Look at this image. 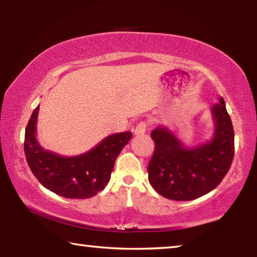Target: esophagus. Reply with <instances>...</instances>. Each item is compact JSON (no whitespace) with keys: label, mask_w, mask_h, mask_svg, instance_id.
<instances>
[{"label":"esophagus","mask_w":257,"mask_h":257,"mask_svg":"<svg viewBox=\"0 0 257 257\" xmlns=\"http://www.w3.org/2000/svg\"><path fill=\"white\" fill-rule=\"evenodd\" d=\"M146 123L145 122H141L136 125V128L134 129V134L136 136H141V135H144L146 132Z\"/></svg>","instance_id":"34e87169"}]
</instances>
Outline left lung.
I'll return each mask as SVG.
<instances>
[{
  "label": "left lung",
  "mask_w": 257,
  "mask_h": 257,
  "mask_svg": "<svg viewBox=\"0 0 257 257\" xmlns=\"http://www.w3.org/2000/svg\"><path fill=\"white\" fill-rule=\"evenodd\" d=\"M214 132L210 141L187 146L167 125L151 134L155 151L149 163V181L172 201H191L210 193L229 171L234 151L232 122L222 97L211 108Z\"/></svg>",
  "instance_id": "1"
}]
</instances>
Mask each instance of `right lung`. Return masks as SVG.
<instances>
[{"mask_svg": "<svg viewBox=\"0 0 257 257\" xmlns=\"http://www.w3.org/2000/svg\"><path fill=\"white\" fill-rule=\"evenodd\" d=\"M40 105L35 108L25 132L26 160L33 175L46 189L67 198H89L103 190L120 152L132 133L112 134L86 153L62 156L44 150L36 138Z\"/></svg>", "mask_w": 257, "mask_h": 257, "instance_id": "add662e5", "label": "right lung"}]
</instances>
